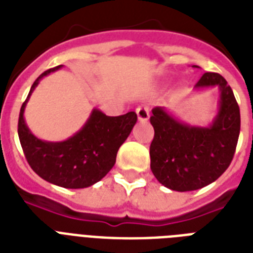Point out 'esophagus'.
<instances>
[{"mask_svg":"<svg viewBox=\"0 0 253 253\" xmlns=\"http://www.w3.org/2000/svg\"><path fill=\"white\" fill-rule=\"evenodd\" d=\"M136 115H138L139 122H147L150 118V110L147 106H139L136 109Z\"/></svg>","mask_w":253,"mask_h":253,"instance_id":"esophagus-1","label":"esophagus"}]
</instances>
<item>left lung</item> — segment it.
<instances>
[{
  "mask_svg": "<svg viewBox=\"0 0 253 253\" xmlns=\"http://www.w3.org/2000/svg\"><path fill=\"white\" fill-rule=\"evenodd\" d=\"M211 87H218L219 101L215 117L208 126L182 122L166 107L152 109L151 170L170 190L190 192L211 184L234 158L240 132L239 106L227 81L218 73H204L194 90Z\"/></svg>",
  "mask_w": 253,
  "mask_h": 253,
  "instance_id": "obj_1",
  "label": "left lung"
}]
</instances>
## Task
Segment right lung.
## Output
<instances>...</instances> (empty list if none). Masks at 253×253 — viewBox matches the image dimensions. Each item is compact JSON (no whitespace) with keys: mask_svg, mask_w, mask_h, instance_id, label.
<instances>
[{"mask_svg":"<svg viewBox=\"0 0 253 253\" xmlns=\"http://www.w3.org/2000/svg\"><path fill=\"white\" fill-rule=\"evenodd\" d=\"M61 67L45 71L33 84L21 107L18 136L26 159L38 176L61 188L83 189L102 180L114 167L119 147L128 138L138 117L134 111L107 117L93 109L84 126L63 142H47L35 136L25 121L26 105L42 79Z\"/></svg>","mask_w":253,"mask_h":253,"instance_id":"1","label":"right lung"}]
</instances>
